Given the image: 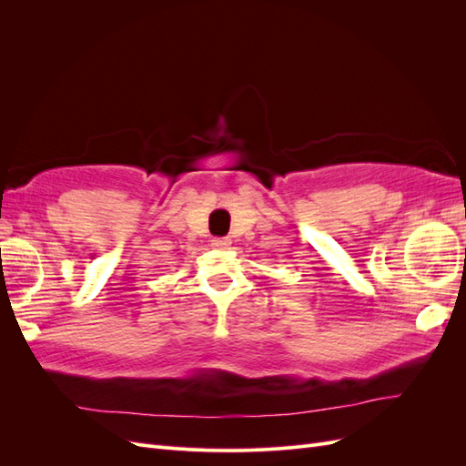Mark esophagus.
<instances>
[{
  "label": "esophagus",
  "instance_id": "34e87169",
  "mask_svg": "<svg viewBox=\"0 0 466 466\" xmlns=\"http://www.w3.org/2000/svg\"><path fill=\"white\" fill-rule=\"evenodd\" d=\"M229 245H231V241H229L228 237H216L214 241H211V247L218 248V250H225V248H229Z\"/></svg>",
  "mask_w": 466,
  "mask_h": 466
}]
</instances>
